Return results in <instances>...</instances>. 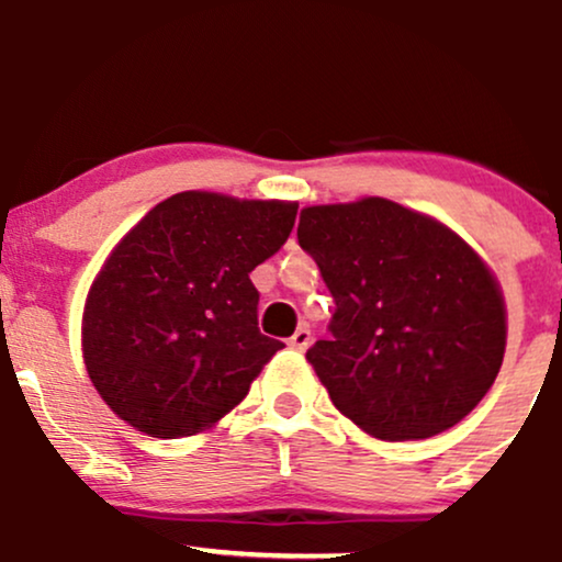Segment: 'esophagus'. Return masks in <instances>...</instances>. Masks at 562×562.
<instances>
[{
	"mask_svg": "<svg viewBox=\"0 0 562 562\" xmlns=\"http://www.w3.org/2000/svg\"><path fill=\"white\" fill-rule=\"evenodd\" d=\"M308 344H312V330H308L306 325L299 327V330L290 335V340H288V346L295 348V351H306Z\"/></svg>",
	"mask_w": 562,
	"mask_h": 562,
	"instance_id": "1",
	"label": "esophagus"
}]
</instances>
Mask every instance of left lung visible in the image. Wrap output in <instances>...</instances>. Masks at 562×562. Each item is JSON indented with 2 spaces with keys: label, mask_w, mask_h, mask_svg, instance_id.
I'll use <instances>...</instances> for the list:
<instances>
[{
  "label": "left lung",
  "mask_w": 562,
  "mask_h": 562,
  "mask_svg": "<svg viewBox=\"0 0 562 562\" xmlns=\"http://www.w3.org/2000/svg\"><path fill=\"white\" fill-rule=\"evenodd\" d=\"M301 248L335 299L306 351L333 404L380 441L443 434L492 389L507 312L486 261L447 224L385 198L308 205Z\"/></svg>",
  "instance_id": "1"
}]
</instances>
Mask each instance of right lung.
<instances>
[{
	"label": "right lung",
	"mask_w": 562,
	"mask_h": 562,
	"mask_svg": "<svg viewBox=\"0 0 562 562\" xmlns=\"http://www.w3.org/2000/svg\"><path fill=\"white\" fill-rule=\"evenodd\" d=\"M299 203L177 192L134 224L89 288L81 348L115 415L156 438L235 409L282 344L259 330L250 272L288 240Z\"/></svg>",
	"instance_id": "obj_1"
}]
</instances>
